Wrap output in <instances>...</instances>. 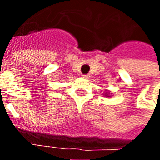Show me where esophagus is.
Returning a JSON list of instances; mask_svg holds the SVG:
<instances>
[{
	"mask_svg": "<svg viewBox=\"0 0 160 160\" xmlns=\"http://www.w3.org/2000/svg\"><path fill=\"white\" fill-rule=\"evenodd\" d=\"M82 76H83V78H85V79H89V78H90V74H83Z\"/></svg>",
	"mask_w": 160,
	"mask_h": 160,
	"instance_id": "34e87169",
	"label": "esophagus"
}]
</instances>
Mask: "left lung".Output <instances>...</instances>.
Returning a JSON list of instances; mask_svg holds the SVG:
<instances>
[{
  "mask_svg": "<svg viewBox=\"0 0 160 160\" xmlns=\"http://www.w3.org/2000/svg\"><path fill=\"white\" fill-rule=\"evenodd\" d=\"M108 95H109V94H108L107 92H106V94H105V96H106V97H109V96H108Z\"/></svg>",
  "mask_w": 160,
  "mask_h": 160,
  "instance_id": "obj_1",
  "label": "left lung"
}]
</instances>
